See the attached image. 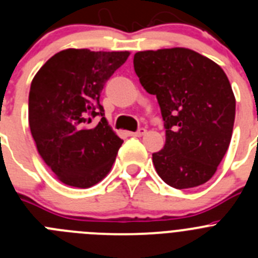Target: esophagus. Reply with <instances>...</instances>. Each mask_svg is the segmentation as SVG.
Segmentation results:
<instances>
[{
    "instance_id": "34e87169",
    "label": "esophagus",
    "mask_w": 258,
    "mask_h": 258,
    "mask_svg": "<svg viewBox=\"0 0 258 258\" xmlns=\"http://www.w3.org/2000/svg\"><path fill=\"white\" fill-rule=\"evenodd\" d=\"M145 133H146L145 127H141V129H138V131H137V132H133V133H129V136H131V137H142Z\"/></svg>"
}]
</instances>
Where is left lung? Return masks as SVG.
I'll return each mask as SVG.
<instances>
[{
  "label": "left lung",
  "mask_w": 258,
  "mask_h": 258,
  "mask_svg": "<svg viewBox=\"0 0 258 258\" xmlns=\"http://www.w3.org/2000/svg\"><path fill=\"white\" fill-rule=\"evenodd\" d=\"M134 71L156 95L165 146L152 154L160 178L172 187H197L213 177L229 149L235 97L226 74L207 56L184 47L134 55Z\"/></svg>",
  "instance_id": "left-lung-1"
}]
</instances>
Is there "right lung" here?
<instances>
[{
	"instance_id": "add662e5",
	"label": "right lung",
	"mask_w": 258,
	"mask_h": 258,
	"mask_svg": "<svg viewBox=\"0 0 258 258\" xmlns=\"http://www.w3.org/2000/svg\"><path fill=\"white\" fill-rule=\"evenodd\" d=\"M129 51L67 49L56 52L33 77L29 127L40 156L59 181L88 188L104 178L124 141L104 117L99 97ZM101 115L94 128L91 118Z\"/></svg>"
}]
</instances>
